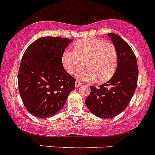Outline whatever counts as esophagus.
<instances>
[{"instance_id": "1", "label": "esophagus", "mask_w": 155, "mask_h": 155, "mask_svg": "<svg viewBox=\"0 0 155 155\" xmlns=\"http://www.w3.org/2000/svg\"><path fill=\"white\" fill-rule=\"evenodd\" d=\"M81 85H82V82H79V81H78V80L76 81V87L80 86Z\"/></svg>"}]
</instances>
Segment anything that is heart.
<instances>
[{"label": "heart", "instance_id": "b5f03b06", "mask_svg": "<svg viewBox=\"0 0 155 155\" xmlns=\"http://www.w3.org/2000/svg\"><path fill=\"white\" fill-rule=\"evenodd\" d=\"M77 74L82 81L105 82L115 74L118 67V54L115 46L110 42L101 39H86L79 40L73 45V51L65 50L62 54L61 62L69 74Z\"/></svg>", "mask_w": 155, "mask_h": 155}]
</instances>
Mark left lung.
Instances as JSON below:
<instances>
[{
    "instance_id": "1",
    "label": "left lung",
    "mask_w": 155,
    "mask_h": 155,
    "mask_svg": "<svg viewBox=\"0 0 155 155\" xmlns=\"http://www.w3.org/2000/svg\"><path fill=\"white\" fill-rule=\"evenodd\" d=\"M118 54V67L114 76L99 87L90 86L85 100L90 112L101 118L116 116L126 109L133 97L138 80V66L130 46L117 34L109 33Z\"/></svg>"
}]
</instances>
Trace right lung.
<instances>
[{
  "mask_svg": "<svg viewBox=\"0 0 155 155\" xmlns=\"http://www.w3.org/2000/svg\"><path fill=\"white\" fill-rule=\"evenodd\" d=\"M72 42L43 37L25 51L18 73V90L26 109L37 118H49L64 107L76 79L64 70L62 54Z\"/></svg>",
  "mask_w": 155,
  "mask_h": 155,
  "instance_id": "1",
  "label": "right lung"
}]
</instances>
